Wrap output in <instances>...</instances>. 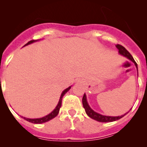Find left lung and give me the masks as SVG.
Masks as SVG:
<instances>
[{
	"label": "left lung",
	"mask_w": 147,
	"mask_h": 147,
	"mask_svg": "<svg viewBox=\"0 0 147 147\" xmlns=\"http://www.w3.org/2000/svg\"><path fill=\"white\" fill-rule=\"evenodd\" d=\"M116 48L119 49V54H121V55L124 56L125 57H127V59H129V60L132 61L133 63L136 65V68H137L138 71V65L137 63L136 62V61L134 60L133 57H132V56L129 54V52L124 46H122L121 45H116ZM82 105H83V107L85 108V112H86L87 115L89 116L90 118H91V119H94V120L97 121L99 122H112V121H117L119 119H121L122 117H124V115L126 114H127L129 111H128L127 113H126L125 114L121 115H119V116H109V115H102V114L98 113L95 112L94 110L93 109H91V107H90L88 103V101H87V96L86 94H84L82 98ZM129 110H131V109Z\"/></svg>",
	"instance_id": "1"
}]
</instances>
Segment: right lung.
I'll return each mask as SVG.
<instances>
[{
	"label": "right lung",
	"instance_id": "add662e5",
	"mask_svg": "<svg viewBox=\"0 0 147 147\" xmlns=\"http://www.w3.org/2000/svg\"><path fill=\"white\" fill-rule=\"evenodd\" d=\"M38 40H31V41H29V42H28V43L26 44V45H24V46H26V45H29V44L33 43V42H37V41H38ZM71 86L68 87V88H66L65 90H64L62 91V94H61V96H60V98H59V102H58L57 105V107H56L55 109H54V110H53L52 112L51 113H49V115H45V116H44V117L39 118V119H28V118L23 117V116H22V118H23V119H25V120H26L27 121H29V122H31V123H33V124H42V123H45V122L49 121L51 120V119H52L55 118L56 116H57V115H58V113H59V109H60L61 106H62V97L64 96V95L65 94V93H67V92L68 91V90H69L70 89H71Z\"/></svg>",
	"mask_w": 147,
	"mask_h": 147
}]
</instances>
